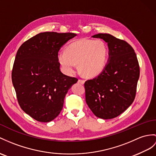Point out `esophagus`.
Listing matches in <instances>:
<instances>
[{"mask_svg": "<svg viewBox=\"0 0 156 156\" xmlns=\"http://www.w3.org/2000/svg\"><path fill=\"white\" fill-rule=\"evenodd\" d=\"M78 83H81V84H84L85 81L83 80V79H79V80H78Z\"/></svg>", "mask_w": 156, "mask_h": 156, "instance_id": "esophagus-1", "label": "esophagus"}]
</instances>
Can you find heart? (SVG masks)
<instances>
[{
    "label": "heart",
    "mask_w": 156,
    "mask_h": 156,
    "mask_svg": "<svg viewBox=\"0 0 156 156\" xmlns=\"http://www.w3.org/2000/svg\"><path fill=\"white\" fill-rule=\"evenodd\" d=\"M108 55V46L104 41L83 39L67 45L66 51L59 53L58 59L65 73H73L77 64L83 75L93 77L104 70Z\"/></svg>",
    "instance_id": "1"
}]
</instances>
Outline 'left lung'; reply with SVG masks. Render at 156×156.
I'll list each match as a JSON object with an SVG mask.
<instances>
[{"mask_svg":"<svg viewBox=\"0 0 156 156\" xmlns=\"http://www.w3.org/2000/svg\"><path fill=\"white\" fill-rule=\"evenodd\" d=\"M93 37L108 43L109 61L99 75L85 82V101L96 116L112 119L126 111L134 100L140 77L138 61L126 41L109 34Z\"/></svg>","mask_w":156,"mask_h":156,"instance_id":"left-lung-1","label":"left lung"}]
</instances>
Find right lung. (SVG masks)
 <instances>
[{
  "mask_svg": "<svg viewBox=\"0 0 156 156\" xmlns=\"http://www.w3.org/2000/svg\"><path fill=\"white\" fill-rule=\"evenodd\" d=\"M75 36L71 32L40 33L18 49L12 84L20 107L37 121L55 119L62 111L68 90L78 81L61 72L58 59L61 47Z\"/></svg>",
  "mask_w": 156,
  "mask_h": 156,
  "instance_id": "add662e5",
  "label": "right lung"
}]
</instances>
